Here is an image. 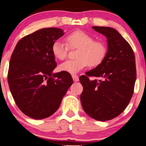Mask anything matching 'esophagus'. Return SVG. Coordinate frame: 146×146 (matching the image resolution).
<instances>
[{
	"mask_svg": "<svg viewBox=\"0 0 146 146\" xmlns=\"http://www.w3.org/2000/svg\"><path fill=\"white\" fill-rule=\"evenodd\" d=\"M72 77H73V81H75V82H76V81H78L79 80V76H78V75H72Z\"/></svg>",
	"mask_w": 146,
	"mask_h": 146,
	"instance_id": "34e87169",
	"label": "esophagus"
}]
</instances>
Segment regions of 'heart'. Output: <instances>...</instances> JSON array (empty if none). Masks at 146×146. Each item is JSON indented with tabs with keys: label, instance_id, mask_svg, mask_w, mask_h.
<instances>
[{
	"label": "heart",
	"instance_id": "1",
	"mask_svg": "<svg viewBox=\"0 0 146 146\" xmlns=\"http://www.w3.org/2000/svg\"><path fill=\"white\" fill-rule=\"evenodd\" d=\"M66 43L56 40L52 45V53L55 58L63 60L67 57L69 48H78L74 60H67L59 65L60 71L75 74L89 65L97 67L104 61L106 48L102 42L95 41L90 35L82 31H76L66 36Z\"/></svg>",
	"mask_w": 146,
	"mask_h": 146
}]
</instances>
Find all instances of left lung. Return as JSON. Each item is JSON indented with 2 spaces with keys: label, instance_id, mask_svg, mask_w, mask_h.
I'll return each mask as SVG.
<instances>
[{
  "label": "left lung",
  "instance_id": "1",
  "mask_svg": "<svg viewBox=\"0 0 146 146\" xmlns=\"http://www.w3.org/2000/svg\"><path fill=\"white\" fill-rule=\"evenodd\" d=\"M92 28L106 36L108 49L100 65L79 77L83 87L80 99L87 115L104 121L120 115L131 100L136 79L135 55L130 44L115 29ZM91 76L102 79L90 80Z\"/></svg>",
  "mask_w": 146,
  "mask_h": 146
}]
</instances>
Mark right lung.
I'll use <instances>...</instances> for the list:
<instances>
[{
    "label": "right lung",
    "mask_w": 146,
    "mask_h": 146,
    "mask_svg": "<svg viewBox=\"0 0 146 146\" xmlns=\"http://www.w3.org/2000/svg\"><path fill=\"white\" fill-rule=\"evenodd\" d=\"M63 34L53 27L36 31L17 42L11 57L10 90L17 107L33 119L53 115L73 84L70 73H52L57 67L52 45Z\"/></svg>",
    "instance_id": "right-lung-1"
}]
</instances>
